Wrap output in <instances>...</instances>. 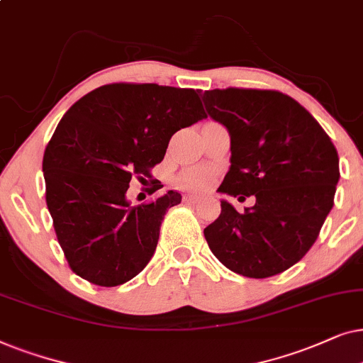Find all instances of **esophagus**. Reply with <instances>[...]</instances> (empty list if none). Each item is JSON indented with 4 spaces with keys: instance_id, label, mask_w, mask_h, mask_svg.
Returning a JSON list of instances; mask_svg holds the SVG:
<instances>
[{
    "instance_id": "34e87169",
    "label": "esophagus",
    "mask_w": 363,
    "mask_h": 363,
    "mask_svg": "<svg viewBox=\"0 0 363 363\" xmlns=\"http://www.w3.org/2000/svg\"><path fill=\"white\" fill-rule=\"evenodd\" d=\"M199 199H201V197L199 196H194V194H186L184 196V201L186 202H197Z\"/></svg>"
}]
</instances>
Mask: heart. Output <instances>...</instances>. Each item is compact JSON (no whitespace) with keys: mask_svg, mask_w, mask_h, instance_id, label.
Returning a JSON list of instances; mask_svg holds the SVG:
<instances>
[{"mask_svg":"<svg viewBox=\"0 0 363 363\" xmlns=\"http://www.w3.org/2000/svg\"><path fill=\"white\" fill-rule=\"evenodd\" d=\"M211 181H212V172L209 169H204V167L191 169V171L179 174L176 179L179 187H182V189H189V191L206 189V187L211 184Z\"/></svg>","mask_w":363,"mask_h":363,"instance_id":"1","label":"heart"}]
</instances>
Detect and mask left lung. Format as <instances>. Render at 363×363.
Listing matches in <instances>:
<instances>
[{"instance_id":"left-lung-1","label":"left lung","mask_w":363,"mask_h":363,"mask_svg":"<svg viewBox=\"0 0 363 363\" xmlns=\"http://www.w3.org/2000/svg\"><path fill=\"white\" fill-rule=\"evenodd\" d=\"M202 101L230 134V169L219 192L240 202L255 197L244 212L220 201L206 240L232 272L272 277L297 264L317 240L333 207L339 154L317 119L280 91L212 89Z\"/></svg>"}]
</instances>
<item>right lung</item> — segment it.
<instances>
[{"instance_id":"obj_1","label":"right lung","mask_w":363,"mask_h":363,"mask_svg":"<svg viewBox=\"0 0 363 363\" xmlns=\"http://www.w3.org/2000/svg\"><path fill=\"white\" fill-rule=\"evenodd\" d=\"M204 118L194 89L152 83L104 84L67 109L45 149L43 172L48 209L72 272L114 287L146 267L164 216L181 194L169 191L131 206L125 191L134 176L152 177L174 133Z\"/></svg>"}]
</instances>
